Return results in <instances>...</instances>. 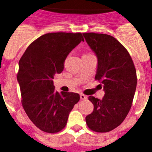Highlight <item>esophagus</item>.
Listing matches in <instances>:
<instances>
[{"mask_svg":"<svg viewBox=\"0 0 152 152\" xmlns=\"http://www.w3.org/2000/svg\"><path fill=\"white\" fill-rule=\"evenodd\" d=\"M80 98H81V99H86L88 97H87V96L84 95V94H81L80 95Z\"/></svg>","mask_w":152,"mask_h":152,"instance_id":"1","label":"esophagus"}]
</instances>
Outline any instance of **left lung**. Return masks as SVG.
<instances>
[{
  "instance_id": "8db88e82",
  "label": "left lung",
  "mask_w": 152,
  "mask_h": 152,
  "mask_svg": "<svg viewBox=\"0 0 152 152\" xmlns=\"http://www.w3.org/2000/svg\"><path fill=\"white\" fill-rule=\"evenodd\" d=\"M83 36L97 56L95 79L105 92L102 99L88 96L94 109L86 122L93 131L107 133L119 126L130 110L137 83L136 68L128 51L114 37L96 33Z\"/></svg>"
}]
</instances>
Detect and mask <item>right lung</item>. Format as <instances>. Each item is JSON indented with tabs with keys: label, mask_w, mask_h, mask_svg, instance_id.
<instances>
[{
	"label": "right lung",
	"mask_w": 152,
	"mask_h": 152,
	"mask_svg": "<svg viewBox=\"0 0 152 152\" xmlns=\"http://www.w3.org/2000/svg\"><path fill=\"white\" fill-rule=\"evenodd\" d=\"M81 42L82 33H48L28 46L19 62L22 104L31 122L49 133L61 131L80 96L55 91L53 78L64 68L69 53Z\"/></svg>",
	"instance_id": "add662e5"
}]
</instances>
